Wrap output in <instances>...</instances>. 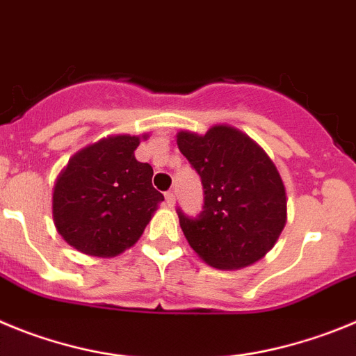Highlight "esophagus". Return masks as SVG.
<instances>
[{
	"mask_svg": "<svg viewBox=\"0 0 356 356\" xmlns=\"http://www.w3.org/2000/svg\"><path fill=\"white\" fill-rule=\"evenodd\" d=\"M165 204L168 207H174L175 206V193L174 191H166L165 195Z\"/></svg>",
	"mask_w": 356,
	"mask_h": 356,
	"instance_id": "1",
	"label": "esophagus"
}]
</instances>
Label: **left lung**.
Wrapping results in <instances>:
<instances>
[{
  "label": "left lung",
  "instance_id": "8db88e82",
  "mask_svg": "<svg viewBox=\"0 0 356 356\" xmlns=\"http://www.w3.org/2000/svg\"><path fill=\"white\" fill-rule=\"evenodd\" d=\"M177 145L204 186L198 216L177 209L198 257L218 270H239L264 257L287 220L286 188L270 156L230 126H213L204 136L181 131Z\"/></svg>",
  "mask_w": 356,
  "mask_h": 356
}]
</instances>
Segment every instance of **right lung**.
Listing matches in <instances>:
<instances>
[{
    "instance_id": "obj_1",
    "label": "right lung",
    "mask_w": 356,
    "mask_h": 356,
    "mask_svg": "<svg viewBox=\"0 0 356 356\" xmlns=\"http://www.w3.org/2000/svg\"><path fill=\"white\" fill-rule=\"evenodd\" d=\"M142 138L117 134L99 140L76 152L56 179L54 225L83 254H122L138 241L158 204L165 200L152 186V166L134 158Z\"/></svg>"
}]
</instances>
